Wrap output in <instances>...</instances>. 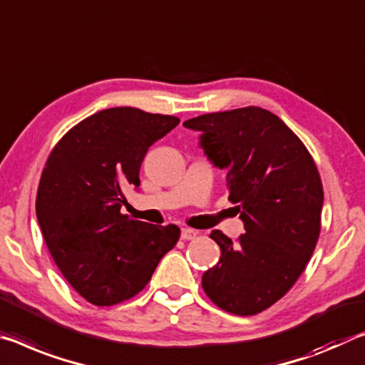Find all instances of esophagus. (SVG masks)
I'll list each match as a JSON object with an SVG mask.
<instances>
[{
    "label": "esophagus",
    "mask_w": 365,
    "mask_h": 365,
    "mask_svg": "<svg viewBox=\"0 0 365 365\" xmlns=\"http://www.w3.org/2000/svg\"><path fill=\"white\" fill-rule=\"evenodd\" d=\"M182 240H195L198 237V232L193 229H182Z\"/></svg>",
    "instance_id": "esophagus-1"
}]
</instances>
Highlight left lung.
Segmentation results:
<instances>
[{"label": "left lung", "instance_id": "obj_1", "mask_svg": "<svg viewBox=\"0 0 365 365\" xmlns=\"http://www.w3.org/2000/svg\"><path fill=\"white\" fill-rule=\"evenodd\" d=\"M183 126L203 133L206 155L227 170L229 201L245 225L235 244L212 230L221 259L203 274L201 286L219 309L257 315L296 284L315 250L320 173L305 144L269 110L250 106L205 113Z\"/></svg>", "mask_w": 365, "mask_h": 365}]
</instances>
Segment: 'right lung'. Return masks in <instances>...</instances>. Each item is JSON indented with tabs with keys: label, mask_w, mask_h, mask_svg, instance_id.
<instances>
[{
	"label": "right lung",
	"mask_w": 365,
	"mask_h": 365,
	"mask_svg": "<svg viewBox=\"0 0 365 365\" xmlns=\"http://www.w3.org/2000/svg\"><path fill=\"white\" fill-rule=\"evenodd\" d=\"M178 123L135 107L101 110L73 126L45 162L36 200L40 229L58 269L91 304L135 297L180 239L175 224L120 212L123 188L140 187L149 146Z\"/></svg>",
	"instance_id": "obj_1"
}]
</instances>
